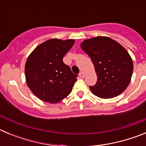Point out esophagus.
<instances>
[{"instance_id":"esophagus-1","label":"esophagus","mask_w":146,"mask_h":146,"mask_svg":"<svg viewBox=\"0 0 146 146\" xmlns=\"http://www.w3.org/2000/svg\"><path fill=\"white\" fill-rule=\"evenodd\" d=\"M79 75H80V77H81V78H83V77H85V74H84V73H83V72H80Z\"/></svg>"}]
</instances>
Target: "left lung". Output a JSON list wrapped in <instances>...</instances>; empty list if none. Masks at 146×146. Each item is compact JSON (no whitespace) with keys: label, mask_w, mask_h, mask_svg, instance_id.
<instances>
[{"label":"left lung","mask_w":146,"mask_h":146,"mask_svg":"<svg viewBox=\"0 0 146 146\" xmlns=\"http://www.w3.org/2000/svg\"><path fill=\"white\" fill-rule=\"evenodd\" d=\"M81 47L91 58L97 81L89 86L96 96L113 98L124 91L129 84L133 62L128 52L115 40L97 36L85 40Z\"/></svg>","instance_id":"8db88e82"}]
</instances>
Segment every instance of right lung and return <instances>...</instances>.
I'll use <instances>...</instances> for the list:
<instances>
[{
	"instance_id": "right-lung-1",
	"label": "right lung",
	"mask_w": 146,
	"mask_h": 146,
	"mask_svg": "<svg viewBox=\"0 0 146 146\" xmlns=\"http://www.w3.org/2000/svg\"><path fill=\"white\" fill-rule=\"evenodd\" d=\"M74 43L73 39H49L28 56L25 68L27 85L42 101L58 103L72 92L78 75L64 64L63 58Z\"/></svg>"
}]
</instances>
